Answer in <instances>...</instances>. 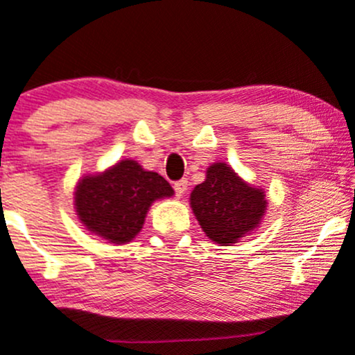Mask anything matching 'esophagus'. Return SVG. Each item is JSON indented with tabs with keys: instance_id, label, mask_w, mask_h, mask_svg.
<instances>
[{
	"instance_id": "34e87169",
	"label": "esophagus",
	"mask_w": 355,
	"mask_h": 355,
	"mask_svg": "<svg viewBox=\"0 0 355 355\" xmlns=\"http://www.w3.org/2000/svg\"><path fill=\"white\" fill-rule=\"evenodd\" d=\"M187 187H189V182L185 180V178H182V180L175 182L173 184V189H175V193H177V197H182L185 193Z\"/></svg>"
}]
</instances>
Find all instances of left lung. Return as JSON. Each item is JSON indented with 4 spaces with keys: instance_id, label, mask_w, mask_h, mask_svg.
<instances>
[{
    "instance_id": "1",
    "label": "left lung",
    "mask_w": 355,
    "mask_h": 355,
    "mask_svg": "<svg viewBox=\"0 0 355 355\" xmlns=\"http://www.w3.org/2000/svg\"><path fill=\"white\" fill-rule=\"evenodd\" d=\"M266 205L263 190L246 184L227 163L210 165L205 182L190 193V207L202 231L220 246H232L254 231Z\"/></svg>"
}]
</instances>
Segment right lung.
I'll use <instances>...</instances> for the list:
<instances>
[{"label":"right lung","instance_id":"obj_1","mask_svg":"<svg viewBox=\"0 0 355 355\" xmlns=\"http://www.w3.org/2000/svg\"><path fill=\"white\" fill-rule=\"evenodd\" d=\"M73 196L76 212L87 231L109 243L126 244L143 229L151 204L173 196V189L135 159H121L103 173L79 180Z\"/></svg>","mask_w":355,"mask_h":355}]
</instances>
